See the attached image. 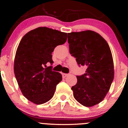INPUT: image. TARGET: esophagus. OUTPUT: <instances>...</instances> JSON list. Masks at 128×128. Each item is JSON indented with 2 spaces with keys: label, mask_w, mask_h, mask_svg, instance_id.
Masks as SVG:
<instances>
[{
  "label": "esophagus",
  "mask_w": 128,
  "mask_h": 128,
  "mask_svg": "<svg viewBox=\"0 0 128 128\" xmlns=\"http://www.w3.org/2000/svg\"><path fill=\"white\" fill-rule=\"evenodd\" d=\"M62 76L63 78H65L66 77H67V76H68V74H66V73H62Z\"/></svg>",
  "instance_id": "1"
}]
</instances>
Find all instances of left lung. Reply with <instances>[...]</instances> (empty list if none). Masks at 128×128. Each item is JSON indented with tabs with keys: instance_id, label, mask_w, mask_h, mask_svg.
Here are the masks:
<instances>
[{
	"instance_id": "obj_1",
	"label": "left lung",
	"mask_w": 128,
	"mask_h": 128,
	"mask_svg": "<svg viewBox=\"0 0 128 128\" xmlns=\"http://www.w3.org/2000/svg\"><path fill=\"white\" fill-rule=\"evenodd\" d=\"M70 54L86 73L76 76L72 87L74 99L86 107L99 104L108 93L114 79V63L110 46L105 39L92 30L68 33Z\"/></svg>"
}]
</instances>
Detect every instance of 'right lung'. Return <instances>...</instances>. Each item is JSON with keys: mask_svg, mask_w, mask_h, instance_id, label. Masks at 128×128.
Wrapping results in <instances>:
<instances>
[{"mask_svg": "<svg viewBox=\"0 0 128 128\" xmlns=\"http://www.w3.org/2000/svg\"><path fill=\"white\" fill-rule=\"evenodd\" d=\"M67 34L46 27H39L23 36L15 56L14 70L19 88L34 104L40 105L50 100L57 84L62 80L61 73L52 70V53L64 44Z\"/></svg>", "mask_w": 128, "mask_h": 128, "instance_id": "right-lung-1", "label": "right lung"}]
</instances>
